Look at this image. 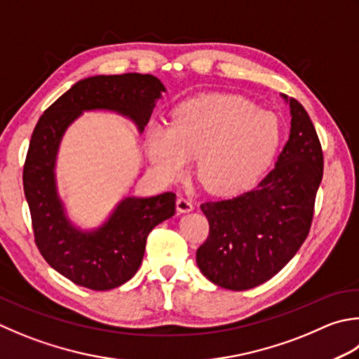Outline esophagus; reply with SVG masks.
Segmentation results:
<instances>
[{
	"mask_svg": "<svg viewBox=\"0 0 359 359\" xmlns=\"http://www.w3.org/2000/svg\"><path fill=\"white\" fill-rule=\"evenodd\" d=\"M193 208H194L193 202L189 201L188 198H185V196H180V198L177 199V212L188 213V212H191Z\"/></svg>",
	"mask_w": 359,
	"mask_h": 359,
	"instance_id": "1",
	"label": "esophagus"
}]
</instances>
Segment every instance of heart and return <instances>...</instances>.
I'll list each match as a JSON object with an SVG mask.
<instances>
[{
	"label": "heart",
	"instance_id": "b5f03b06",
	"mask_svg": "<svg viewBox=\"0 0 359 359\" xmlns=\"http://www.w3.org/2000/svg\"><path fill=\"white\" fill-rule=\"evenodd\" d=\"M277 116L233 95L202 96L179 105L172 124H152L146 152L161 180L179 182L191 157L210 191L236 194L255 185L278 151Z\"/></svg>",
	"mask_w": 359,
	"mask_h": 359
}]
</instances>
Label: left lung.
<instances>
[{"mask_svg": "<svg viewBox=\"0 0 359 359\" xmlns=\"http://www.w3.org/2000/svg\"><path fill=\"white\" fill-rule=\"evenodd\" d=\"M290 107V140L276 168L257 188L201 205L210 231L196 262L210 282L226 290L244 291L268 282L310 233L324 152L304 105L291 97Z\"/></svg>", "mask_w": 359, "mask_h": 359, "instance_id": "1", "label": "left lung"}]
</instances>
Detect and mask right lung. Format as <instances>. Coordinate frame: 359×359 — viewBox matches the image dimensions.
<instances>
[{
  "mask_svg": "<svg viewBox=\"0 0 359 359\" xmlns=\"http://www.w3.org/2000/svg\"><path fill=\"white\" fill-rule=\"evenodd\" d=\"M161 91L163 83L152 74L87 77L49 105L35 124L23 166L34 240L46 263L76 285L107 291L135 276L147 235L175 213V194L126 198L100 229L77 230L65 216L55 189L54 166L60 140L83 110L96 109L118 111L143 132Z\"/></svg>",
  "mask_w": 359,
  "mask_h": 359,
  "instance_id": "add662e5",
  "label": "right lung"
}]
</instances>
